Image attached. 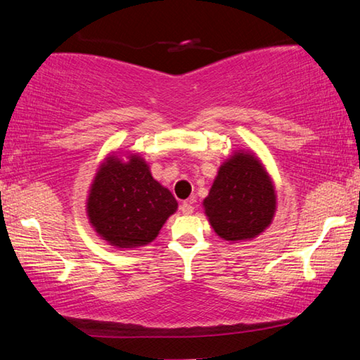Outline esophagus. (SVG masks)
I'll list each match as a JSON object with an SVG mask.
<instances>
[{"instance_id": "obj_1", "label": "esophagus", "mask_w": 360, "mask_h": 360, "mask_svg": "<svg viewBox=\"0 0 360 360\" xmlns=\"http://www.w3.org/2000/svg\"><path fill=\"white\" fill-rule=\"evenodd\" d=\"M181 212L184 214V215H191L193 212V205H192L191 200H187V201L182 202V205H181Z\"/></svg>"}]
</instances>
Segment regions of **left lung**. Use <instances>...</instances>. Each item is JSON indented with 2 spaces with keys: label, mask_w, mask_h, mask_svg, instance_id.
I'll return each instance as SVG.
<instances>
[{
  "label": "left lung",
  "mask_w": 360,
  "mask_h": 360,
  "mask_svg": "<svg viewBox=\"0 0 360 360\" xmlns=\"http://www.w3.org/2000/svg\"><path fill=\"white\" fill-rule=\"evenodd\" d=\"M202 207L217 236L228 243L252 240L272 224L276 186L257 154L238 149L220 165Z\"/></svg>",
  "instance_id": "8db88e82"
}]
</instances>
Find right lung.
Here are the masks:
<instances>
[{
    "label": "right lung",
    "mask_w": 360,
    "mask_h": 360,
    "mask_svg": "<svg viewBox=\"0 0 360 360\" xmlns=\"http://www.w3.org/2000/svg\"><path fill=\"white\" fill-rule=\"evenodd\" d=\"M108 154L97 168L86 198V215L97 236L116 248L151 244L178 209L172 192L155 181L140 154Z\"/></svg>",
    "instance_id": "right-lung-1"
}]
</instances>
